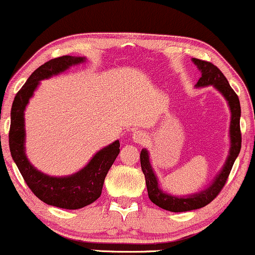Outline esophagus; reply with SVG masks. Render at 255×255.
I'll return each mask as SVG.
<instances>
[{
	"mask_svg": "<svg viewBox=\"0 0 255 255\" xmlns=\"http://www.w3.org/2000/svg\"><path fill=\"white\" fill-rule=\"evenodd\" d=\"M146 140V135L142 131H135V133L133 134V141L134 142H139V144H141V142H144Z\"/></svg>",
	"mask_w": 255,
	"mask_h": 255,
	"instance_id": "esophagus-1",
	"label": "esophagus"
}]
</instances>
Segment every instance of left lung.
I'll use <instances>...</instances> for the list:
<instances>
[{"mask_svg": "<svg viewBox=\"0 0 255 255\" xmlns=\"http://www.w3.org/2000/svg\"><path fill=\"white\" fill-rule=\"evenodd\" d=\"M193 62L198 66V68L201 71V78L199 79L197 86L204 87L213 85L225 99L229 103L231 110V124H230V139H231V147L230 154L228 157L227 163H225L223 170L216 177L215 182L205 191L197 193V194L189 195L187 198H177L171 197V195L165 194L158 188V182L156 175L152 170L150 160H148V153L146 150H142L140 153V163H141V170L145 175L146 187H147L148 198L153 204L157 206L162 207L166 211L171 212H184L191 211V210H197L200 207L206 206L210 204L217 195L221 193L223 187L227 183L228 177L233 168L234 162L236 157L239 156L240 150H241V129H240V116H241V107H240V101L235 91L231 89V86L228 83L227 78L224 77L223 73L218 67L207 61L199 60V58H193Z\"/></svg>", "mask_w": 255, "mask_h": 255, "instance_id": "8db88e82", "label": "left lung"}]
</instances>
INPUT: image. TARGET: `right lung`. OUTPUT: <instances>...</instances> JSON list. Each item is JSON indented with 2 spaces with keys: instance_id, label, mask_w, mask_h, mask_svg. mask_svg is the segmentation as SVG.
I'll return each mask as SVG.
<instances>
[{
  "instance_id": "add662e5",
  "label": "right lung",
  "mask_w": 255,
  "mask_h": 255,
  "mask_svg": "<svg viewBox=\"0 0 255 255\" xmlns=\"http://www.w3.org/2000/svg\"><path fill=\"white\" fill-rule=\"evenodd\" d=\"M84 57L61 56L52 58L34 71L19 90L10 111L9 148L11 157L24 177L26 184L38 199L60 209L77 210L92 204L101 197L104 178L120 153V141L96 153L83 170L67 177H50L36 170L25 154L24 110L40 80L66 71L67 68L84 62Z\"/></svg>"
}]
</instances>
